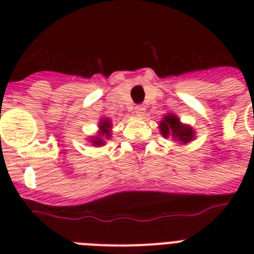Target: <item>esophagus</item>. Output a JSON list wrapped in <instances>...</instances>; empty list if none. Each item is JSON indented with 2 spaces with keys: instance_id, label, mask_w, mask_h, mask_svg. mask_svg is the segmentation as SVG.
<instances>
[{
  "instance_id": "1",
  "label": "esophagus",
  "mask_w": 254,
  "mask_h": 254,
  "mask_svg": "<svg viewBox=\"0 0 254 254\" xmlns=\"http://www.w3.org/2000/svg\"><path fill=\"white\" fill-rule=\"evenodd\" d=\"M134 113L137 116H143V113H145V108H143L142 105H137V107L134 108Z\"/></svg>"
}]
</instances>
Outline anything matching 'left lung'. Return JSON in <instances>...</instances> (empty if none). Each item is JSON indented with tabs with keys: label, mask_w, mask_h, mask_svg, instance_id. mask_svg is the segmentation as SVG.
<instances>
[{
	"label": "left lung",
	"mask_w": 254,
	"mask_h": 254,
	"mask_svg": "<svg viewBox=\"0 0 254 254\" xmlns=\"http://www.w3.org/2000/svg\"><path fill=\"white\" fill-rule=\"evenodd\" d=\"M159 131L165 138H171L181 145H187L195 139V130L192 127L183 124L181 119L174 113H166L159 121Z\"/></svg>",
	"instance_id": "1"
}]
</instances>
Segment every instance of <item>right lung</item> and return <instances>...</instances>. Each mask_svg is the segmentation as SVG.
I'll return each instance as SVG.
<instances>
[{
	"mask_svg": "<svg viewBox=\"0 0 254 254\" xmlns=\"http://www.w3.org/2000/svg\"><path fill=\"white\" fill-rule=\"evenodd\" d=\"M99 130L95 135H91L88 141L93 145V146L101 147L107 145V141L112 137V121L108 117H101L97 124Z\"/></svg>",
	"mask_w": 254,
	"mask_h": 254,
	"instance_id": "obj_1",
	"label": "right lung"
}]
</instances>
